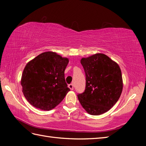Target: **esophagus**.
<instances>
[{
  "mask_svg": "<svg viewBox=\"0 0 146 146\" xmlns=\"http://www.w3.org/2000/svg\"><path fill=\"white\" fill-rule=\"evenodd\" d=\"M68 87H69V88L71 90H73V85L72 84H69L68 85Z\"/></svg>",
  "mask_w": 146,
  "mask_h": 146,
  "instance_id": "esophagus-1",
  "label": "esophagus"
}]
</instances>
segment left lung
Wrapping results in <instances>:
<instances>
[{"mask_svg":"<svg viewBox=\"0 0 146 146\" xmlns=\"http://www.w3.org/2000/svg\"><path fill=\"white\" fill-rule=\"evenodd\" d=\"M80 62L86 74V88L78 94L81 106L94 116L109 111L123 91L121 70L118 64L103 53L82 58Z\"/></svg>","mask_w":146,"mask_h":146,"instance_id":"8db88e82","label":"left lung"}]
</instances>
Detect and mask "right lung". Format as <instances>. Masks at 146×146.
Segmentation results:
<instances>
[{
  "label": "right lung",
  "instance_id": "obj_1",
  "mask_svg": "<svg viewBox=\"0 0 146 146\" xmlns=\"http://www.w3.org/2000/svg\"><path fill=\"white\" fill-rule=\"evenodd\" d=\"M68 62V58L46 52L27 63L20 82L23 95L30 104L50 111L62 102L70 91L64 73Z\"/></svg>",
  "mask_w": 146,
  "mask_h": 146
}]
</instances>
